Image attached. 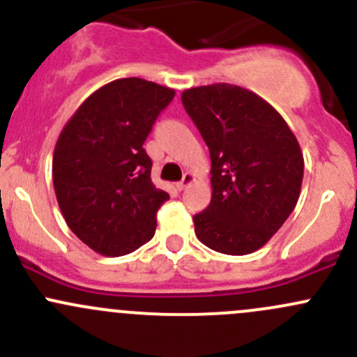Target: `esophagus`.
<instances>
[{
    "label": "esophagus",
    "instance_id": "obj_1",
    "mask_svg": "<svg viewBox=\"0 0 357 357\" xmlns=\"http://www.w3.org/2000/svg\"><path fill=\"white\" fill-rule=\"evenodd\" d=\"M193 179H195V176H193L192 172H185V174H183V179H181V181L176 183V188H178L179 192H181V190H185L186 186L192 185Z\"/></svg>",
    "mask_w": 357,
    "mask_h": 357
}]
</instances>
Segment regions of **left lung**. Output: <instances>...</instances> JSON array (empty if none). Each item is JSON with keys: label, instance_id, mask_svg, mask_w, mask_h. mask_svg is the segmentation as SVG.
<instances>
[{"label": "left lung", "instance_id": "left-lung-1", "mask_svg": "<svg viewBox=\"0 0 357 357\" xmlns=\"http://www.w3.org/2000/svg\"><path fill=\"white\" fill-rule=\"evenodd\" d=\"M181 102L212 162L211 204L193 215L197 238L221 254H252L297 205L304 176L297 138L266 100L240 86L186 89Z\"/></svg>", "mask_w": 357, "mask_h": 357}]
</instances>
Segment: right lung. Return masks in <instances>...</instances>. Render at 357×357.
Listing matches in <instances>:
<instances>
[{
    "label": "right lung",
    "mask_w": 357,
    "mask_h": 357,
    "mask_svg": "<svg viewBox=\"0 0 357 357\" xmlns=\"http://www.w3.org/2000/svg\"><path fill=\"white\" fill-rule=\"evenodd\" d=\"M174 89L139 77L96 89L62 129L53 153V186L68 228L107 257L150 242L169 193L152 183L143 143Z\"/></svg>",
    "instance_id": "obj_1"
}]
</instances>
